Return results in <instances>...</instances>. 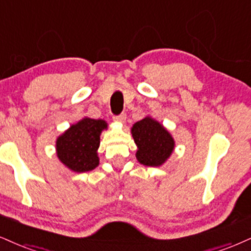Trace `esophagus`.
Segmentation results:
<instances>
[{
    "label": "esophagus",
    "instance_id": "obj_1",
    "mask_svg": "<svg viewBox=\"0 0 251 251\" xmlns=\"http://www.w3.org/2000/svg\"><path fill=\"white\" fill-rule=\"evenodd\" d=\"M113 119L116 120V122H118V123L123 124V123H125V120H126V114L125 113H122V114H119V116H114Z\"/></svg>",
    "mask_w": 251,
    "mask_h": 251
}]
</instances>
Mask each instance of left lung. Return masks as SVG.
Masks as SVG:
<instances>
[{
    "label": "left lung",
    "instance_id": "1",
    "mask_svg": "<svg viewBox=\"0 0 251 251\" xmlns=\"http://www.w3.org/2000/svg\"><path fill=\"white\" fill-rule=\"evenodd\" d=\"M138 146L135 153L141 165L159 167L167 161L174 150V139L170 132L151 117L137 122L131 129Z\"/></svg>",
    "mask_w": 251,
    "mask_h": 251
}]
</instances>
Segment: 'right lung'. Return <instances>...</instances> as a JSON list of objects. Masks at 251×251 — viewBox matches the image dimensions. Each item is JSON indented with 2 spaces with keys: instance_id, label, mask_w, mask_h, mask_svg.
<instances>
[{
  "instance_id": "1",
  "label": "right lung",
  "mask_w": 251,
  "mask_h": 251,
  "mask_svg": "<svg viewBox=\"0 0 251 251\" xmlns=\"http://www.w3.org/2000/svg\"><path fill=\"white\" fill-rule=\"evenodd\" d=\"M106 128L105 120L87 117L71 125L57 138L56 151L60 162L77 173L95 170L99 165L97 150L100 145V133Z\"/></svg>"
}]
</instances>
